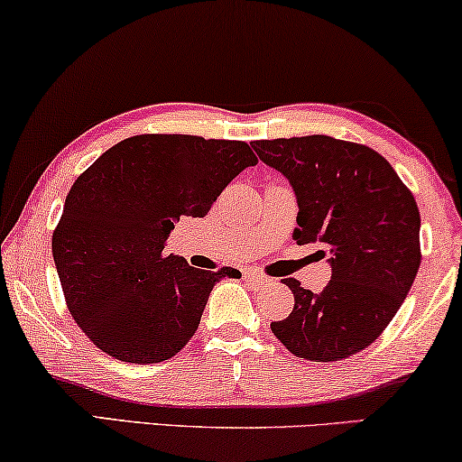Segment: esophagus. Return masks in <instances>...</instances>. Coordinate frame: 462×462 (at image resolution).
<instances>
[{"label":"esophagus","instance_id":"34e87169","mask_svg":"<svg viewBox=\"0 0 462 462\" xmlns=\"http://www.w3.org/2000/svg\"><path fill=\"white\" fill-rule=\"evenodd\" d=\"M244 280L252 282V283H254V286H258V288H263V286H267V283H271V277L263 275V273H254V271H245Z\"/></svg>","mask_w":462,"mask_h":462}]
</instances>
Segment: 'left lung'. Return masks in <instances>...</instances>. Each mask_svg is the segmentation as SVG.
I'll return each mask as SVG.
<instances>
[{"label": "left lung", "instance_id": "obj_1", "mask_svg": "<svg viewBox=\"0 0 462 462\" xmlns=\"http://www.w3.org/2000/svg\"><path fill=\"white\" fill-rule=\"evenodd\" d=\"M252 149L294 189L296 244L321 242L332 267L319 294L294 277L283 280L294 309L286 319L271 321V330L296 357L338 362L356 356L381 337L419 273L414 195L365 144L313 134L254 141Z\"/></svg>", "mask_w": 462, "mask_h": 462}]
</instances>
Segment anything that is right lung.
<instances>
[{
    "label": "right lung",
    "instance_id": "add662e5",
    "mask_svg": "<svg viewBox=\"0 0 462 462\" xmlns=\"http://www.w3.org/2000/svg\"><path fill=\"white\" fill-rule=\"evenodd\" d=\"M256 163L242 141L141 134L105 151L73 182L52 256L69 311L98 349L157 364L191 340L214 283L242 273L189 267L163 248L182 217H206Z\"/></svg>",
    "mask_w": 462,
    "mask_h": 462
}]
</instances>
